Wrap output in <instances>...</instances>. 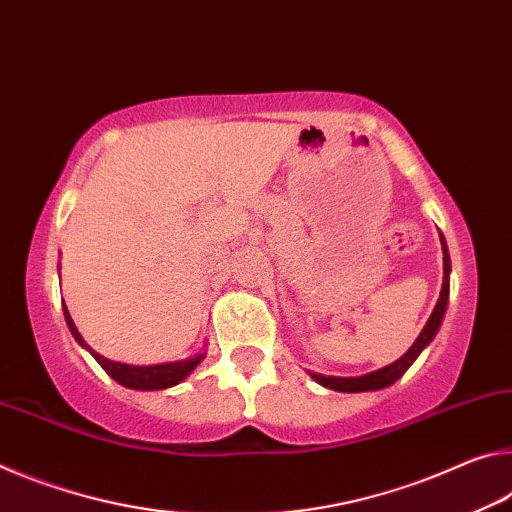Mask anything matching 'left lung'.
Here are the masks:
<instances>
[{
  "mask_svg": "<svg viewBox=\"0 0 512 512\" xmlns=\"http://www.w3.org/2000/svg\"><path fill=\"white\" fill-rule=\"evenodd\" d=\"M440 242H442V256H445V261H442V263H445V276H442L440 299H438V304H435V308H433L429 322H426L422 333L417 335V340L413 342V347H410L404 356L397 358L395 363L385 365V367H381V370H374V372L363 374V376H326V374L308 372L317 383L324 385V388H329V390H335V392H372V390L388 388V385L399 381L401 376L406 374V370L415 363L417 356H420L422 351L431 345V340L435 338V333H438L440 324H442V317H445V311H447L451 261H449L447 242H445V236H442V233H440Z\"/></svg>",
  "mask_w": 512,
  "mask_h": 512,
  "instance_id": "8db88e82",
  "label": "left lung"
}]
</instances>
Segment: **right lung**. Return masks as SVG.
Returning <instances> with one entry per match:
<instances>
[{
  "label": "right lung",
  "mask_w": 512,
  "mask_h": 512,
  "mask_svg": "<svg viewBox=\"0 0 512 512\" xmlns=\"http://www.w3.org/2000/svg\"><path fill=\"white\" fill-rule=\"evenodd\" d=\"M63 313H65L67 329H70V333L74 335V340H77L83 349H88L92 358H95L97 363L104 367V372L120 385H124V388H131V390H167V388H172V385H179L181 381H186L188 376L195 372V367L206 356L204 347H201V351H197V354H192L188 358H181V360H172V363H156V365L117 363V360L104 358L102 354H97V351H92L86 345V340L81 338L77 326H74L70 313H67V308H63Z\"/></svg>",
  "instance_id": "obj_1"
}]
</instances>
